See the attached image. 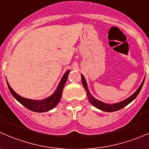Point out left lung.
<instances>
[{
  "label": "left lung",
  "mask_w": 149,
  "mask_h": 149,
  "mask_svg": "<svg viewBox=\"0 0 149 149\" xmlns=\"http://www.w3.org/2000/svg\"><path fill=\"white\" fill-rule=\"evenodd\" d=\"M144 80H145V78H144V79L143 80L142 83H141V86H139V88H138V89L136 91V92L133 93V94H132L130 97L127 98L126 100H123V101L120 102L112 104H106L104 102H102L100 101V100H97V99H95L92 95H91V93H90V91H89V90H88L86 81L84 76L81 74L82 84H83L84 88H85L86 91L87 97H88L89 102L91 103L93 106H94L95 107H97V109H101V110L104 111V112H115V111L119 110V109H122V108H123V107H125V106H127V105L131 102L132 101H133V100L136 98V97L138 96V94H139L140 91H141V88H142V86H143V83H144Z\"/></svg>",
  "instance_id": "obj_1"
}]
</instances>
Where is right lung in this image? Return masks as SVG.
Returning a JSON list of instances; mask_svg holds the SVG:
<instances>
[{
	"instance_id": "obj_1",
	"label": "right lung",
	"mask_w": 149,
	"mask_h": 149,
	"mask_svg": "<svg viewBox=\"0 0 149 149\" xmlns=\"http://www.w3.org/2000/svg\"><path fill=\"white\" fill-rule=\"evenodd\" d=\"M70 70H67L64 75L63 76L62 79H61V81H60L59 84H58V87H57L56 90L55 92L49 96L47 98L45 99L42 100H29V99L24 98V97H21L18 94H16L10 85L8 84V81H7V84H8V87L9 88V91L13 95V97L19 102V103L22 104L23 106L27 108L29 110L33 111L35 112H47V111L51 110L53 108H55L57 106L58 103H59L60 100H61V97H62L63 94V87L65 86L66 81H67L68 76Z\"/></svg>"
}]
</instances>
